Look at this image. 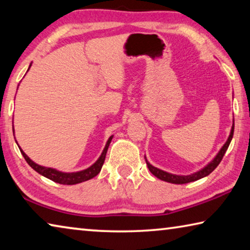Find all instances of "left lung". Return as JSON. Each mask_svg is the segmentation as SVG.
<instances>
[{"label":"left lung","instance_id":"obj_1","mask_svg":"<svg viewBox=\"0 0 250 250\" xmlns=\"http://www.w3.org/2000/svg\"><path fill=\"white\" fill-rule=\"evenodd\" d=\"M233 128H235V124H232V127H231V132H230V135L228 137V140L226 143L224 144V146L221 147L220 151L218 152V154L214 156V159L211 161L210 163H208L206 165L205 167L201 168L200 171L195 172V173H192L190 175H176V174H172V173H168V172H165L163 170H160V168H157L155 167H153L152 164H149L147 162L146 157H145V161H146V164H147V167L148 170L151 171V173L153 175H155L157 179L160 180H163L165 182H170V183H174V184H184V183H189V182H193V181H197V180H200L202 178H205V176L209 175L211 172H212L214 168H216L219 163L221 162L222 157H224L226 151H227V148L229 146L230 142L232 140V136H233Z\"/></svg>","mask_w":250,"mask_h":250}]
</instances>
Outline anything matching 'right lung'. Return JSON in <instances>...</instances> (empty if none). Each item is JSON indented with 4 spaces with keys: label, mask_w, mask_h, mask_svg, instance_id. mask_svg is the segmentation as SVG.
<instances>
[{
    "label": "right lung",
    "mask_w": 250,
    "mask_h": 250,
    "mask_svg": "<svg viewBox=\"0 0 250 250\" xmlns=\"http://www.w3.org/2000/svg\"><path fill=\"white\" fill-rule=\"evenodd\" d=\"M30 67H31V64H30ZM30 67H29V69H30ZM13 132H14V129H13ZM112 138H113V136H110L108 138V141H107L105 148H104L102 155L99 156V159L96 161V162L91 165V167L86 168V170H83L79 172H72V173H66V172H61V171L56 170V168L41 167V165L34 163L33 161L30 159V157L26 155L24 152L22 151V148L20 146H19V148H20L22 155L25 159L26 162H28V164L33 168L34 171H37L38 173L45 176V178L50 179L53 182H57L60 184H67V186H72V184H77V183H80V182L87 181V180L93 179L94 176H96L99 173V172H101L103 164H104V162H105L106 153H107V149H108L110 142H112Z\"/></svg>",
    "instance_id": "add662e5"
}]
</instances>
